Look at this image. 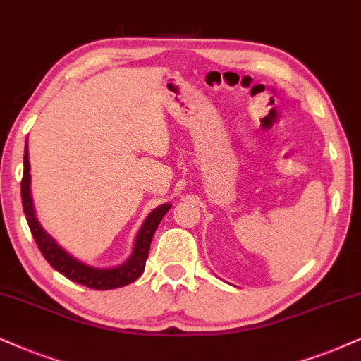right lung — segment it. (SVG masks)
<instances>
[{
	"instance_id": "obj_1",
	"label": "right lung",
	"mask_w": 361,
	"mask_h": 361,
	"mask_svg": "<svg viewBox=\"0 0 361 361\" xmlns=\"http://www.w3.org/2000/svg\"><path fill=\"white\" fill-rule=\"evenodd\" d=\"M30 180V157H27L26 143V148H24V171L21 180L23 209L24 214H26L27 224H30L31 234L32 238H35L37 247H39V251L42 256H44L46 261L49 262L57 272H61L62 276L77 282V284H82L95 290H110L117 289V287L128 286L130 282L137 281V279L142 276V272L145 271V262L148 257V251H150L153 234H155L163 216H165L166 211L171 208V204H161L160 208L153 209L152 213L148 214V218L145 219V223H143L140 233H138L137 236L135 249H133L132 257L128 259L127 262L115 269H95L75 261V259L69 256L64 249L57 246L54 239L41 228V224L37 223L35 216V208H32Z\"/></svg>"
}]
</instances>
